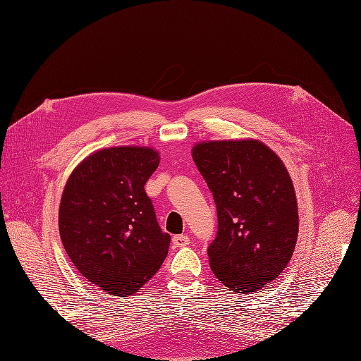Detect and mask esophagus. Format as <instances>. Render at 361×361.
Wrapping results in <instances>:
<instances>
[{
  "instance_id": "1",
  "label": "esophagus",
  "mask_w": 361,
  "mask_h": 361,
  "mask_svg": "<svg viewBox=\"0 0 361 361\" xmlns=\"http://www.w3.org/2000/svg\"><path fill=\"white\" fill-rule=\"evenodd\" d=\"M173 244H174V247H185V245L190 244V238H188L187 235H174Z\"/></svg>"
}]
</instances>
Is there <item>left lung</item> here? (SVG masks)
Segmentation results:
<instances>
[{
	"mask_svg": "<svg viewBox=\"0 0 361 361\" xmlns=\"http://www.w3.org/2000/svg\"><path fill=\"white\" fill-rule=\"evenodd\" d=\"M192 157L212 192L218 233L207 247L226 288L252 294L287 267L298 235V207L286 165L259 140L197 143Z\"/></svg>",
	"mask_w": 361,
	"mask_h": 361,
	"instance_id": "1",
	"label": "left lung"
}]
</instances>
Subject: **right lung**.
I'll use <instances>...</instances> for the list:
<instances>
[{"label":"right lung","mask_w":361,"mask_h":361,"mask_svg":"<svg viewBox=\"0 0 361 361\" xmlns=\"http://www.w3.org/2000/svg\"><path fill=\"white\" fill-rule=\"evenodd\" d=\"M158 165L159 154L150 147H108L75 166L64 187V249L78 271L111 295L136 293L168 255L171 237L145 192Z\"/></svg>","instance_id":"obj_1"}]
</instances>
